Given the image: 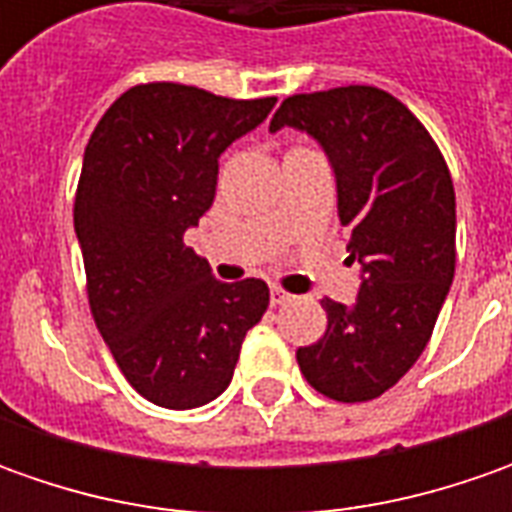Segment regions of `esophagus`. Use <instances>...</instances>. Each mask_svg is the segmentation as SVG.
I'll return each instance as SVG.
<instances>
[{"mask_svg": "<svg viewBox=\"0 0 512 512\" xmlns=\"http://www.w3.org/2000/svg\"><path fill=\"white\" fill-rule=\"evenodd\" d=\"M285 302H290V293L282 290V287H270V305L279 307V305H285Z\"/></svg>", "mask_w": 512, "mask_h": 512, "instance_id": "esophagus-1", "label": "esophagus"}]
</instances>
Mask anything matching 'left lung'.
<instances>
[{
  "mask_svg": "<svg viewBox=\"0 0 512 512\" xmlns=\"http://www.w3.org/2000/svg\"><path fill=\"white\" fill-rule=\"evenodd\" d=\"M313 136L330 159L362 270L353 305L322 299L325 336L296 350L310 387L370 402L416 364L456 273V193L442 150L396 96L370 85L287 96L270 130Z\"/></svg>",
  "mask_w": 512,
  "mask_h": 512,
  "instance_id": "obj_1",
  "label": "left lung"
}]
</instances>
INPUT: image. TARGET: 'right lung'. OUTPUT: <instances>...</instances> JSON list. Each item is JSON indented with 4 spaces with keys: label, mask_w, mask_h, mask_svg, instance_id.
<instances>
[{
    "label": "right lung",
    "mask_w": 512,
    "mask_h": 512,
    "mask_svg": "<svg viewBox=\"0 0 512 512\" xmlns=\"http://www.w3.org/2000/svg\"><path fill=\"white\" fill-rule=\"evenodd\" d=\"M273 105L150 82L125 90L90 133L73 202L90 313L130 387L159 407L222 396L265 316V282H219L185 230L213 205L219 156Z\"/></svg>",
    "instance_id": "add662e5"
}]
</instances>
